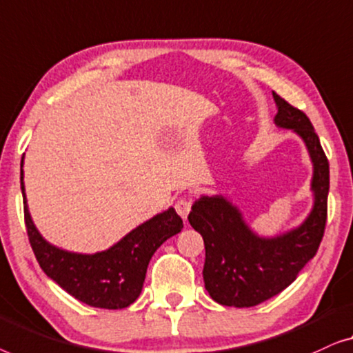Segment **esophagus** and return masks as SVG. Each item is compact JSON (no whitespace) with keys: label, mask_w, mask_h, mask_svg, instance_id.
Masks as SVG:
<instances>
[{"label":"esophagus","mask_w":353,"mask_h":353,"mask_svg":"<svg viewBox=\"0 0 353 353\" xmlns=\"http://www.w3.org/2000/svg\"><path fill=\"white\" fill-rule=\"evenodd\" d=\"M190 210H192V201L190 200H185V198H181V200H177L176 211L183 221L187 219V216H188V212H190Z\"/></svg>","instance_id":"34e87169"}]
</instances>
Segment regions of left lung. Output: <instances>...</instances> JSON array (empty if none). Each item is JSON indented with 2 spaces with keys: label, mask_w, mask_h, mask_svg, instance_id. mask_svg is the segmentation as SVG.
<instances>
[{
  "label": "left lung",
  "mask_w": 353,
  "mask_h": 353,
  "mask_svg": "<svg viewBox=\"0 0 353 353\" xmlns=\"http://www.w3.org/2000/svg\"><path fill=\"white\" fill-rule=\"evenodd\" d=\"M274 94L275 125L291 129L305 143L314 174L312 210L301 225L262 236L252 230L240 208L225 195H201L193 203L188 222L203 236L206 250L203 280L221 305L254 307L276 296L296 280L316 254L326 225L330 165L320 139L304 112Z\"/></svg>",
  "instance_id": "left-lung-1"
}]
</instances>
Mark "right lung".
Returning a JSON list of instances; mask_svg holds the SVG:
<instances>
[{
  "label": "right lung",
  "mask_w": 353,
  "mask_h": 353,
  "mask_svg": "<svg viewBox=\"0 0 353 353\" xmlns=\"http://www.w3.org/2000/svg\"><path fill=\"white\" fill-rule=\"evenodd\" d=\"M21 163V188L30 245L37 261L63 291L99 309H125L141 294L148 262L168 238L182 230V219L174 208L153 216L132 228L120 241L94 254L62 250L49 243L30 216Z\"/></svg>",
  "instance_id": "obj_1"
}]
</instances>
